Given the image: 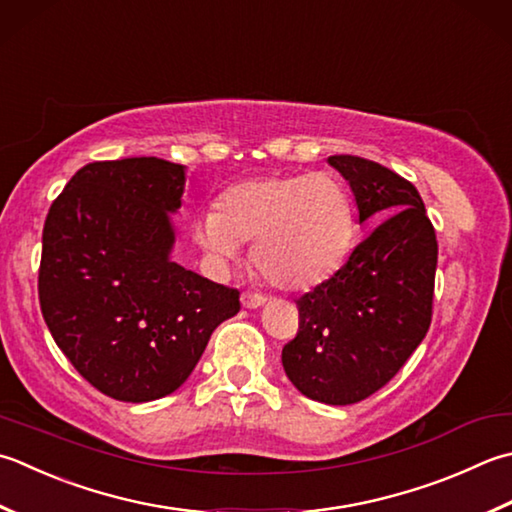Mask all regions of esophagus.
<instances>
[{
	"mask_svg": "<svg viewBox=\"0 0 512 512\" xmlns=\"http://www.w3.org/2000/svg\"><path fill=\"white\" fill-rule=\"evenodd\" d=\"M266 304V297L264 295H259V293H242V306L244 308H259V306H264Z\"/></svg>",
	"mask_w": 512,
	"mask_h": 512,
	"instance_id": "1",
	"label": "esophagus"
}]
</instances>
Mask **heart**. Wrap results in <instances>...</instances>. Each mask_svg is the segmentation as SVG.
Here are the masks:
<instances>
[{
    "label": "heart",
    "mask_w": 512,
    "mask_h": 512,
    "mask_svg": "<svg viewBox=\"0 0 512 512\" xmlns=\"http://www.w3.org/2000/svg\"><path fill=\"white\" fill-rule=\"evenodd\" d=\"M355 233L353 202L330 173L246 179L224 190L219 210H206L195 224L197 244L217 264L255 244V270L282 290L328 282L344 266Z\"/></svg>",
    "instance_id": "1"
}]
</instances>
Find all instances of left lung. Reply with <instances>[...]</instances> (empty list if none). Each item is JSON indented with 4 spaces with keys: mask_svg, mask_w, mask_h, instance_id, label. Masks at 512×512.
I'll return each instance as SVG.
<instances>
[{
    "mask_svg": "<svg viewBox=\"0 0 512 512\" xmlns=\"http://www.w3.org/2000/svg\"><path fill=\"white\" fill-rule=\"evenodd\" d=\"M328 164L350 184L359 224L373 215L384 222L328 282L297 299L299 330L282 364L302 395L346 406L386 386L426 337L437 237L408 179L355 155Z\"/></svg>",
    "mask_w": 512,
    "mask_h": 512,
    "instance_id": "left-lung-1",
    "label": "left lung"
}]
</instances>
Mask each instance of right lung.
<instances>
[{
    "label": "right lung",
    "mask_w": 512,
    "mask_h": 512,
    "mask_svg": "<svg viewBox=\"0 0 512 512\" xmlns=\"http://www.w3.org/2000/svg\"><path fill=\"white\" fill-rule=\"evenodd\" d=\"M186 168L128 157L79 168L48 210L39 306L59 350L90 386L153 402L193 373L239 290L170 259Z\"/></svg>",
    "instance_id": "obj_1"
}]
</instances>
